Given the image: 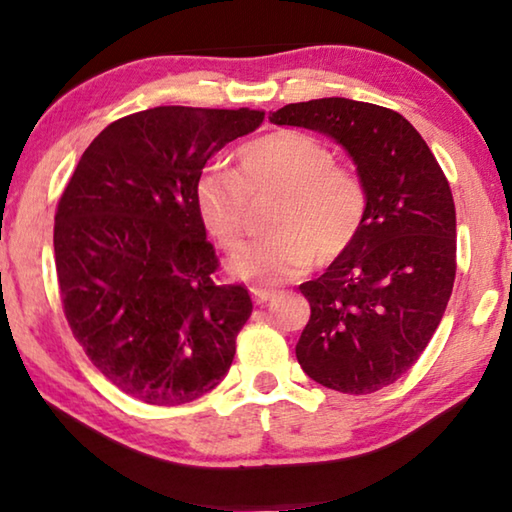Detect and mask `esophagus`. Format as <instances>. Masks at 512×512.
Segmentation results:
<instances>
[{
	"mask_svg": "<svg viewBox=\"0 0 512 512\" xmlns=\"http://www.w3.org/2000/svg\"><path fill=\"white\" fill-rule=\"evenodd\" d=\"M275 296H277V291H273V289H253V298L257 305H264V302H268Z\"/></svg>",
	"mask_w": 512,
	"mask_h": 512,
	"instance_id": "1",
	"label": "esophagus"
}]
</instances>
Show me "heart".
Returning a JSON list of instances; mask_svg holds the SVG:
<instances>
[{"instance_id": "1", "label": "heart", "mask_w": 512, "mask_h": 512, "mask_svg": "<svg viewBox=\"0 0 512 512\" xmlns=\"http://www.w3.org/2000/svg\"><path fill=\"white\" fill-rule=\"evenodd\" d=\"M239 176L219 167L196 180L194 201L207 232L223 248L244 237L248 194L275 189L280 201L268 221V235L228 259L230 275L255 289L293 280L311 262L341 257L359 235L368 194L352 169L334 164V153L300 131H273L250 140L237 153Z\"/></svg>"}]
</instances>
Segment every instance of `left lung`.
I'll return each mask as SVG.
<instances>
[{
  "label": "left lung",
  "mask_w": 512,
  "mask_h": 512,
  "mask_svg": "<svg viewBox=\"0 0 512 512\" xmlns=\"http://www.w3.org/2000/svg\"><path fill=\"white\" fill-rule=\"evenodd\" d=\"M268 119L327 135L366 187V216L352 246L300 284L311 316L296 357L332 391L375 393L418 361L452 296V189L422 135L395 110L329 97L289 103Z\"/></svg>",
  "instance_id": "1"
}]
</instances>
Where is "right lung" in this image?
<instances>
[{"label":"right lung","instance_id":"right-lung-1","mask_svg":"<svg viewBox=\"0 0 512 512\" xmlns=\"http://www.w3.org/2000/svg\"><path fill=\"white\" fill-rule=\"evenodd\" d=\"M264 112L160 106L94 137L60 196L54 253L74 339L119 391L187 404L228 375L253 311L244 284H216L194 189L207 160Z\"/></svg>","mask_w":512,"mask_h":512}]
</instances>
